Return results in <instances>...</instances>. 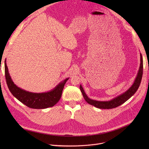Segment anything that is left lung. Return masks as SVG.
Returning <instances> with one entry per match:
<instances>
[{
	"instance_id": "1",
	"label": "left lung",
	"mask_w": 149,
	"mask_h": 149,
	"mask_svg": "<svg viewBox=\"0 0 149 149\" xmlns=\"http://www.w3.org/2000/svg\"><path fill=\"white\" fill-rule=\"evenodd\" d=\"M140 61L141 63H140L139 69L138 70L137 76L136 77L134 84H132V86L127 91L124 92L120 95H118V97L113 98L110 101H100L93 100L89 98L86 95V93L83 90V88H82L81 85H80V88L86 101L91 105H92L97 108L103 109H113V108L118 107L126 102V101L128 100L132 96L134 95V93H135V92H136V91L138 90L139 86L141 81L143 73V57H142L141 54H140Z\"/></svg>"
}]
</instances>
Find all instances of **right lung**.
I'll list each match as a JSON object with an SVG mask.
<instances>
[{
    "mask_svg": "<svg viewBox=\"0 0 149 149\" xmlns=\"http://www.w3.org/2000/svg\"><path fill=\"white\" fill-rule=\"evenodd\" d=\"M5 74L6 83L14 97L21 103L32 109H46L52 107L60 100L65 84L69 79L60 83L51 91L44 93H33L20 89L13 81L5 61Z\"/></svg>",
    "mask_w": 149,
    "mask_h": 149,
    "instance_id": "1",
    "label": "right lung"
}]
</instances>
